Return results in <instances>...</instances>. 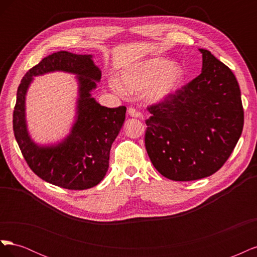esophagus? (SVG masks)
I'll return each instance as SVG.
<instances>
[{
	"mask_svg": "<svg viewBox=\"0 0 257 257\" xmlns=\"http://www.w3.org/2000/svg\"><path fill=\"white\" fill-rule=\"evenodd\" d=\"M127 113H128V115L133 116V118H139V119H143V115H142V113L139 112L138 110H136L135 108H133V107H130V108H128V109H127Z\"/></svg>",
	"mask_w": 257,
	"mask_h": 257,
	"instance_id": "esophagus-1",
	"label": "esophagus"
}]
</instances>
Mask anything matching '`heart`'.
Segmentation results:
<instances>
[{"instance_id": "obj_1", "label": "heart", "mask_w": 257, "mask_h": 257, "mask_svg": "<svg viewBox=\"0 0 257 257\" xmlns=\"http://www.w3.org/2000/svg\"><path fill=\"white\" fill-rule=\"evenodd\" d=\"M184 78L180 65L164 58H152L125 67L120 73V82L111 81V88L120 95L147 90L150 102L166 99L180 87Z\"/></svg>"}]
</instances>
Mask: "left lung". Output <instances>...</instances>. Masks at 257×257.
Here are the masks:
<instances>
[{"mask_svg":"<svg viewBox=\"0 0 257 257\" xmlns=\"http://www.w3.org/2000/svg\"><path fill=\"white\" fill-rule=\"evenodd\" d=\"M203 71L166 99L148 106L145 145L158 172L174 181L216 173L230 157L243 128L238 81L209 50Z\"/></svg>","mask_w":257,"mask_h":257,"instance_id":"1","label":"left lung"}]
</instances>
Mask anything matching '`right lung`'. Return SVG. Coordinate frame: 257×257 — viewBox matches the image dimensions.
<instances>
[{
  "label": "right lung",
  "instance_id": "1",
  "mask_svg": "<svg viewBox=\"0 0 257 257\" xmlns=\"http://www.w3.org/2000/svg\"><path fill=\"white\" fill-rule=\"evenodd\" d=\"M62 70L79 76L77 118L70 135L54 146H38L29 138L25 123V94L33 77ZM100 69L90 54L58 51L29 69L17 91L13 114L15 138L32 172L46 182L67 190H87L97 185L109 167V153L125 120V106L107 108L91 97Z\"/></svg>",
  "mask_w": 257,
  "mask_h": 257
}]
</instances>
